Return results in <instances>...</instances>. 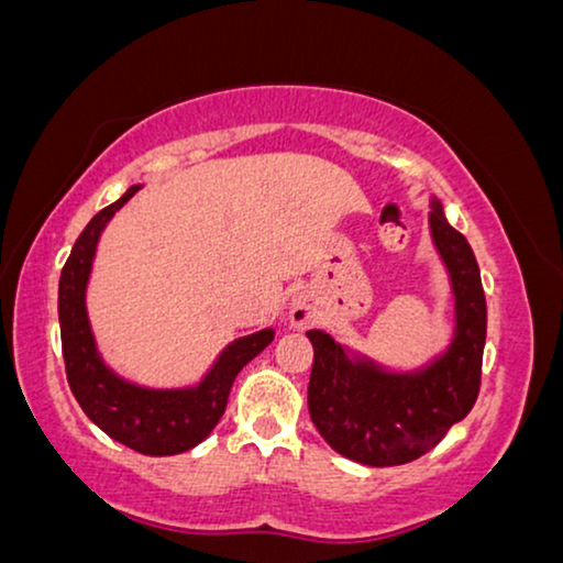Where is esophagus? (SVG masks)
<instances>
[{"mask_svg":"<svg viewBox=\"0 0 563 563\" xmlns=\"http://www.w3.org/2000/svg\"><path fill=\"white\" fill-rule=\"evenodd\" d=\"M316 318V308L308 298H296L290 306V323L292 329H308Z\"/></svg>","mask_w":563,"mask_h":563,"instance_id":"esophagus-1","label":"esophagus"}]
</instances>
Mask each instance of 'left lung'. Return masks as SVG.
Masks as SVG:
<instances>
[{"label": "left lung", "mask_w": 563, "mask_h": 563, "mask_svg": "<svg viewBox=\"0 0 563 563\" xmlns=\"http://www.w3.org/2000/svg\"><path fill=\"white\" fill-rule=\"evenodd\" d=\"M430 230L455 292V335L442 356L417 372L391 374L368 358L351 362L329 333L308 331L313 368L308 409L339 455L372 467L422 457L473 409L481 391L488 308L473 247L430 201Z\"/></svg>", "instance_id": "8db88e82"}]
</instances>
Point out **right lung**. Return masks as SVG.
<instances>
[{
	"mask_svg": "<svg viewBox=\"0 0 563 563\" xmlns=\"http://www.w3.org/2000/svg\"><path fill=\"white\" fill-rule=\"evenodd\" d=\"M131 187L86 224L65 260L57 288V316L67 384L93 422L108 438L141 452V455H176L191 450L220 422L240 368L273 341V329L250 333L222 351L209 374L189 389H146L113 374L103 364L86 313V285L93 265L96 245L106 222L136 195Z\"/></svg>",
	"mask_w": 563,
	"mask_h": 563,
	"instance_id": "right-lung-1",
	"label": "right lung"
}]
</instances>
